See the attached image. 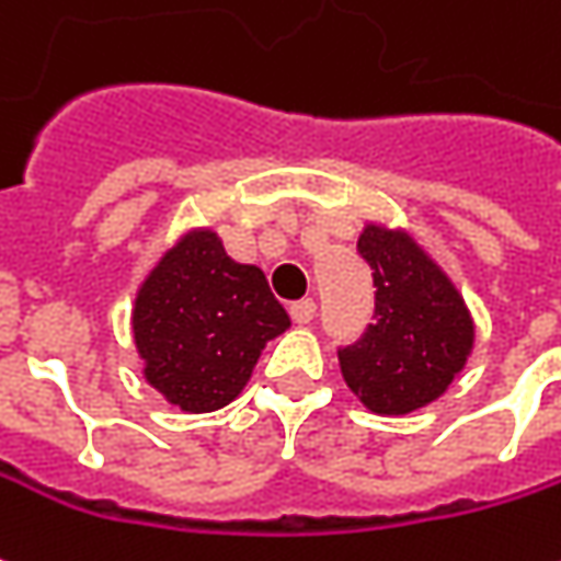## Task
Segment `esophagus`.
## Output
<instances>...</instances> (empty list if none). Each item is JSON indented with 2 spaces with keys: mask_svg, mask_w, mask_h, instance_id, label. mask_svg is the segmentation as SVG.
Segmentation results:
<instances>
[{
  "mask_svg": "<svg viewBox=\"0 0 561 561\" xmlns=\"http://www.w3.org/2000/svg\"><path fill=\"white\" fill-rule=\"evenodd\" d=\"M291 319L297 321V324H309V321L316 319V300L307 297V300H297V304H291Z\"/></svg>",
  "mask_w": 561,
  "mask_h": 561,
  "instance_id": "esophagus-1",
  "label": "esophagus"
}]
</instances>
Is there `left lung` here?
<instances>
[{
    "mask_svg": "<svg viewBox=\"0 0 561 561\" xmlns=\"http://www.w3.org/2000/svg\"><path fill=\"white\" fill-rule=\"evenodd\" d=\"M358 254L374 270V324L336 352L340 370L370 413L407 416L437 401L468 364L471 309L407 230L367 225Z\"/></svg>",
    "mask_w": 561,
    "mask_h": 561,
    "instance_id": "8db88e82",
    "label": "left lung"
}]
</instances>
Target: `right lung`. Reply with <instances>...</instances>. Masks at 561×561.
I'll return each instance as SVG.
<instances>
[{
  "label": "right lung",
  "instance_id": "add662e5",
  "mask_svg": "<svg viewBox=\"0 0 561 561\" xmlns=\"http://www.w3.org/2000/svg\"><path fill=\"white\" fill-rule=\"evenodd\" d=\"M288 324L264 270L237 264L209 227L187 230L163 252L133 304L145 379L185 413H213L233 401L267 340Z\"/></svg>",
  "mask_w": 561,
  "mask_h": 561
}]
</instances>
